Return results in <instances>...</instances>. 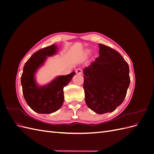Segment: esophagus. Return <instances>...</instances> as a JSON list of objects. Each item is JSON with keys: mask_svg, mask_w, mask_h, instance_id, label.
<instances>
[{"mask_svg": "<svg viewBox=\"0 0 154 154\" xmlns=\"http://www.w3.org/2000/svg\"><path fill=\"white\" fill-rule=\"evenodd\" d=\"M76 73L78 74H82V70L80 68H78L76 70Z\"/></svg>", "mask_w": 154, "mask_h": 154, "instance_id": "34e87169", "label": "esophagus"}]
</instances>
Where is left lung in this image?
Returning <instances> with one entry per match:
<instances>
[{
  "label": "left lung",
  "instance_id": "8db88e82",
  "mask_svg": "<svg viewBox=\"0 0 154 154\" xmlns=\"http://www.w3.org/2000/svg\"><path fill=\"white\" fill-rule=\"evenodd\" d=\"M100 56L83 69L87 106L103 114L123 103L130 85L129 67L118 51L99 44Z\"/></svg>",
  "mask_w": 154,
  "mask_h": 154
}]
</instances>
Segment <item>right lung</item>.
Instances as JSON below:
<instances>
[{
  "label": "right lung",
  "instance_id": "add662e5",
  "mask_svg": "<svg viewBox=\"0 0 154 154\" xmlns=\"http://www.w3.org/2000/svg\"><path fill=\"white\" fill-rule=\"evenodd\" d=\"M57 46L53 44L32 54L25 63L21 76L22 92L26 103L38 114H51L61 108L64 101L63 87L71 81L75 72L55 78L49 84L39 86L35 73L47 59L57 53Z\"/></svg>",
  "mask_w": 154,
  "mask_h": 154
}]
</instances>
